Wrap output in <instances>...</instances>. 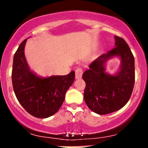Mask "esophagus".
Returning a JSON list of instances; mask_svg holds the SVG:
<instances>
[{
  "label": "esophagus",
  "instance_id": "34e87169",
  "mask_svg": "<svg viewBox=\"0 0 148 148\" xmlns=\"http://www.w3.org/2000/svg\"><path fill=\"white\" fill-rule=\"evenodd\" d=\"M83 74V69L81 67H78L75 70V78L76 79H80L82 77Z\"/></svg>",
  "mask_w": 148,
  "mask_h": 148
}]
</instances>
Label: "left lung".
<instances>
[{
    "label": "left lung",
    "mask_w": 148,
    "mask_h": 148,
    "mask_svg": "<svg viewBox=\"0 0 148 148\" xmlns=\"http://www.w3.org/2000/svg\"><path fill=\"white\" fill-rule=\"evenodd\" d=\"M115 47L92 62L84 72L86 83L84 99L94 112L107 114L120 110L127 103L135 84V59L126 41L115 37ZM120 56V71L115 76L105 72L104 64L108 58Z\"/></svg>",
    "instance_id": "1"
}]
</instances>
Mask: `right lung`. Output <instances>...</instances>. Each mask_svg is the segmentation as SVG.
Listing matches in <instances>:
<instances>
[{
  "instance_id": "add662e5",
  "label": "right lung",
  "mask_w": 148,
  "mask_h": 148,
  "mask_svg": "<svg viewBox=\"0 0 148 148\" xmlns=\"http://www.w3.org/2000/svg\"><path fill=\"white\" fill-rule=\"evenodd\" d=\"M26 39L23 40L13 56L12 84L16 98L30 114L46 118L57 112L65 95L74 81L75 72L64 76L41 78L30 70L24 55Z\"/></svg>"
}]
</instances>
